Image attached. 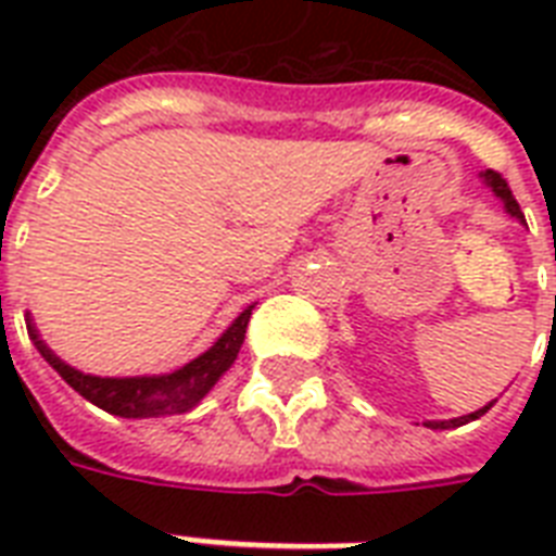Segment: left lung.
Wrapping results in <instances>:
<instances>
[{
	"label": "left lung",
	"instance_id": "1",
	"mask_svg": "<svg viewBox=\"0 0 556 556\" xmlns=\"http://www.w3.org/2000/svg\"><path fill=\"white\" fill-rule=\"evenodd\" d=\"M482 181L488 187H491V192H493V195H496V199L502 201V204H505V210H508L510 216L519 218V222L526 225V216H522V210H519V204H517V199H514V192H510L508 181H505V178H502L500 173H493V169H484ZM491 406H493V401L488 406H482V409H476V413H470V415H462V418H450V421H427V424H424V427H430V430H450V427H462V424L476 421V418H482V415L488 413Z\"/></svg>",
	"mask_w": 556,
	"mask_h": 556
}]
</instances>
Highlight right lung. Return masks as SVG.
Here are the masks:
<instances>
[{
    "instance_id": "right-lung-1",
    "label": "right lung",
    "mask_w": 556,
    "mask_h": 556,
    "mask_svg": "<svg viewBox=\"0 0 556 556\" xmlns=\"http://www.w3.org/2000/svg\"><path fill=\"white\" fill-rule=\"evenodd\" d=\"M251 312L253 305H248L222 331V338L207 352L192 357L190 364H185L181 369L167 371V375H138V378H100V375H86V371L74 369V366L65 364L63 357H56L48 349L46 340L39 338L30 314H25V326H28L30 343L37 346L39 355L46 357L48 366L74 392H80L86 401H91L100 409H106V413L121 415V418H164V415L190 413L192 406H199L201 397L216 387L218 378L233 366L236 355H239V349L244 343Z\"/></svg>"
}]
</instances>
